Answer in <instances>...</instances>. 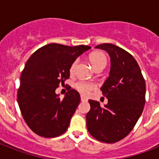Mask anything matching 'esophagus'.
Returning a JSON list of instances; mask_svg holds the SVG:
<instances>
[{"label": "esophagus", "instance_id": "1", "mask_svg": "<svg viewBox=\"0 0 159 159\" xmlns=\"http://www.w3.org/2000/svg\"><path fill=\"white\" fill-rule=\"evenodd\" d=\"M81 101L82 102H87V98L85 96H81Z\"/></svg>", "mask_w": 159, "mask_h": 159}]
</instances>
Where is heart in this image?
I'll list each match as a JSON object with an SVG mask.
<instances>
[{
    "label": "heart",
    "mask_w": 159,
    "mask_h": 159,
    "mask_svg": "<svg viewBox=\"0 0 159 159\" xmlns=\"http://www.w3.org/2000/svg\"><path fill=\"white\" fill-rule=\"evenodd\" d=\"M89 60L91 63H92V67H94V69H97V68L101 67H106V57L103 53H101V52L92 53V54L90 55ZM76 64H77V61L72 62V64L71 65V67H70V72H73V70H74L75 67H76ZM75 87L80 92H82L83 94H87V93H89L91 90L94 89L95 85L92 83V82L82 81V82H77L76 85H75Z\"/></svg>",
    "instance_id": "obj_1"
}]
</instances>
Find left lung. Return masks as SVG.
Here are the masks:
<instances>
[{
	"label": "left lung",
	"instance_id": "1",
	"mask_svg": "<svg viewBox=\"0 0 159 159\" xmlns=\"http://www.w3.org/2000/svg\"><path fill=\"white\" fill-rule=\"evenodd\" d=\"M111 57L108 78L101 87L108 99L102 106L89 100L87 114V129L96 139L116 143L128 135L137 123L145 104V82L138 62L130 53L112 43L96 46Z\"/></svg>",
	"mask_w": 159,
	"mask_h": 159
}]
</instances>
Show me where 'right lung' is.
<instances>
[{
	"mask_svg": "<svg viewBox=\"0 0 159 159\" xmlns=\"http://www.w3.org/2000/svg\"><path fill=\"white\" fill-rule=\"evenodd\" d=\"M90 48L49 43L36 50L26 62L17 101L25 123L38 135L53 138L68 128L81 97L70 88L60 99L55 90L69 78L72 62Z\"/></svg>",
	"mask_w": 159,
	"mask_h": 159,
	"instance_id": "add662e5",
	"label": "right lung"
}]
</instances>
